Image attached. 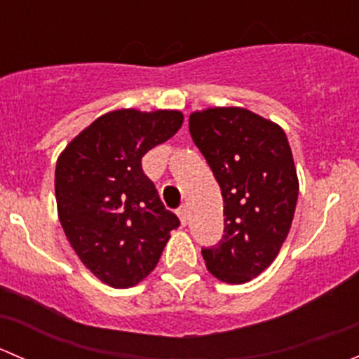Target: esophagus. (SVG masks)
<instances>
[{"instance_id": "esophagus-1", "label": "esophagus", "mask_w": 359, "mask_h": 359, "mask_svg": "<svg viewBox=\"0 0 359 359\" xmlns=\"http://www.w3.org/2000/svg\"><path fill=\"white\" fill-rule=\"evenodd\" d=\"M177 215H179L182 226H186V224H187V206H180L179 212H177Z\"/></svg>"}]
</instances>
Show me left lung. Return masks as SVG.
<instances>
[{
    "instance_id": "8db88e82",
    "label": "left lung",
    "mask_w": 359,
    "mask_h": 359,
    "mask_svg": "<svg viewBox=\"0 0 359 359\" xmlns=\"http://www.w3.org/2000/svg\"><path fill=\"white\" fill-rule=\"evenodd\" d=\"M193 142L219 182L222 240L203 248L210 273L241 285L280 253L290 231L299 179L290 144L276 123L243 107H210L189 116Z\"/></svg>"
}]
</instances>
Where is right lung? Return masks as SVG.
Returning <instances> with one entry per match:
<instances>
[{
    "label": "right lung",
    "mask_w": 359,
    "mask_h": 359,
    "mask_svg": "<svg viewBox=\"0 0 359 359\" xmlns=\"http://www.w3.org/2000/svg\"><path fill=\"white\" fill-rule=\"evenodd\" d=\"M180 111H111L67 144L55 166L59 219L86 269L114 288L156 267L179 217L165 208L142 156L175 135Z\"/></svg>",
    "instance_id": "1"
}]
</instances>
